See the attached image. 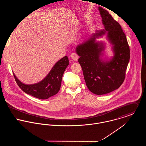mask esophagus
<instances>
[{
    "instance_id": "1",
    "label": "esophagus",
    "mask_w": 146,
    "mask_h": 146,
    "mask_svg": "<svg viewBox=\"0 0 146 146\" xmlns=\"http://www.w3.org/2000/svg\"><path fill=\"white\" fill-rule=\"evenodd\" d=\"M71 57L74 61H76L78 60V56L75 53H72V54H71Z\"/></svg>"
}]
</instances>
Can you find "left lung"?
Segmentation results:
<instances>
[{"label": "left lung", "instance_id": "obj_1", "mask_svg": "<svg viewBox=\"0 0 146 146\" xmlns=\"http://www.w3.org/2000/svg\"><path fill=\"white\" fill-rule=\"evenodd\" d=\"M104 29L96 30L87 40L76 47L79 62L88 89L93 94L103 95L117 89L124 82L130 60V49L120 24L104 9L98 7ZM106 36L113 53L107 57L106 43L96 39Z\"/></svg>", "mask_w": 146, "mask_h": 146}]
</instances>
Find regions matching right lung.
<instances>
[{
    "instance_id": "obj_1",
    "label": "right lung",
    "mask_w": 146,
    "mask_h": 146,
    "mask_svg": "<svg viewBox=\"0 0 146 146\" xmlns=\"http://www.w3.org/2000/svg\"><path fill=\"white\" fill-rule=\"evenodd\" d=\"M69 64L67 56H64L53 66L49 72L40 82L26 84L21 82L13 73L16 82L26 93L40 100H46L56 95L60 90L62 76Z\"/></svg>"
}]
</instances>
